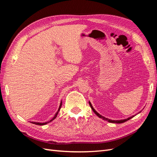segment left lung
Returning <instances> with one entry per match:
<instances>
[{"label": "left lung", "mask_w": 157, "mask_h": 157, "mask_svg": "<svg viewBox=\"0 0 157 157\" xmlns=\"http://www.w3.org/2000/svg\"><path fill=\"white\" fill-rule=\"evenodd\" d=\"M89 104H90V107H91V109H92V111L95 113V114H96V115L98 117H99V118H102L103 120H105V121H108L109 122H112V123H117V124H121V123H123V122H126V121H128V120H130V118H133L134 117L135 115H133V116H132V117H129V118H126V119H122V120H118V121H115V120H111V119H109V118H105V117H103V116H101V115H99V114L95 110V109H94V107H92V104H91V103H90V101H89ZM141 111H140L138 113H140Z\"/></svg>", "instance_id": "8db88e82"}]
</instances>
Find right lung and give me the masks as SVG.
Instances as JSON below:
<instances>
[{"instance_id": "obj_1", "label": "right lung", "mask_w": 157, "mask_h": 157, "mask_svg": "<svg viewBox=\"0 0 157 157\" xmlns=\"http://www.w3.org/2000/svg\"><path fill=\"white\" fill-rule=\"evenodd\" d=\"M61 105H62V102L61 101V103H60V105H59V109H58V111H57V113L55 114V115H54V117L52 118V119L50 121H48V122H42V123H41V122H31L33 124H37V125H40V126H42V125H45V124H48V123H49V122H52V121H54L55 118L57 117V115H58V113H59V110H60V109H61Z\"/></svg>"}]
</instances>
